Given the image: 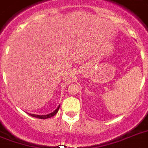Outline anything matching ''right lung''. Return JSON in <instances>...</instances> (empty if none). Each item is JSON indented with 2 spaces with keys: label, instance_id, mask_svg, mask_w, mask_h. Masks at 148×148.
<instances>
[{
  "label": "right lung",
  "instance_id": "right-lung-1",
  "mask_svg": "<svg viewBox=\"0 0 148 148\" xmlns=\"http://www.w3.org/2000/svg\"><path fill=\"white\" fill-rule=\"evenodd\" d=\"M59 108H60V106L57 107V109H56L55 111H53V112H51V113H49V114L48 115H42V116H39V115H35V114H29V115L32 116L36 117V118H39V119H48V118H50V117L55 116V115L57 113L58 110H59Z\"/></svg>",
  "mask_w": 148,
  "mask_h": 148
}]
</instances>
